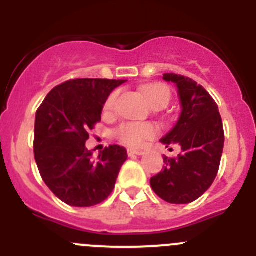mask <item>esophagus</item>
Masks as SVG:
<instances>
[{"mask_svg": "<svg viewBox=\"0 0 256 256\" xmlns=\"http://www.w3.org/2000/svg\"><path fill=\"white\" fill-rule=\"evenodd\" d=\"M126 154L130 156H133V155H137V156H142L144 154V150H133V148H130V150L126 151Z\"/></svg>", "mask_w": 256, "mask_h": 256, "instance_id": "obj_1", "label": "esophagus"}]
</instances>
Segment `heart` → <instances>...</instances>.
I'll return each instance as SVG.
<instances>
[{
  "instance_id": "b5f03b06",
  "label": "heart",
  "mask_w": 256,
  "mask_h": 256,
  "mask_svg": "<svg viewBox=\"0 0 256 256\" xmlns=\"http://www.w3.org/2000/svg\"><path fill=\"white\" fill-rule=\"evenodd\" d=\"M142 92L148 100L151 105L164 102L168 105L170 101L172 92L169 87L162 83H151L142 88ZM119 92L114 91L108 94L104 102V112H112L116 108ZM116 137L120 142L130 148H141L150 140H152L158 134V128L152 124L144 123H124L116 130Z\"/></svg>"
}]
</instances>
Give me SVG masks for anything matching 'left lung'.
Returning a JSON list of instances; mask_svg holds the SVG:
<instances>
[{
  "mask_svg": "<svg viewBox=\"0 0 256 256\" xmlns=\"http://www.w3.org/2000/svg\"><path fill=\"white\" fill-rule=\"evenodd\" d=\"M162 79L177 84L182 114L177 126L162 138L166 148L180 144L177 158L164 156L162 172L150 180L156 195L170 204H188L204 195L216 180L224 146L218 105L194 79L166 73Z\"/></svg>",
  "mask_w": 256,
  "mask_h": 256,
  "instance_id": "left-lung-1",
  "label": "left lung"
}]
</instances>
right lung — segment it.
<instances>
[{
  "mask_svg": "<svg viewBox=\"0 0 256 256\" xmlns=\"http://www.w3.org/2000/svg\"><path fill=\"white\" fill-rule=\"evenodd\" d=\"M126 80L76 78L52 88L38 108L34 159L56 198L72 206L100 204L110 196L126 160V148L110 144L97 159L87 150L90 130L101 122L104 102Z\"/></svg>",
  "mask_w": 256,
  "mask_h": 256,
  "instance_id": "right-lung-1",
  "label": "right lung"
}]
</instances>
